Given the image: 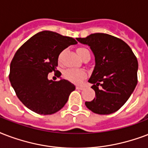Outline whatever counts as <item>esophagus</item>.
Listing matches in <instances>:
<instances>
[{"mask_svg": "<svg viewBox=\"0 0 148 148\" xmlns=\"http://www.w3.org/2000/svg\"><path fill=\"white\" fill-rule=\"evenodd\" d=\"M76 89H77V90H82V89H84V87L76 86Z\"/></svg>", "mask_w": 148, "mask_h": 148, "instance_id": "obj_1", "label": "esophagus"}]
</instances>
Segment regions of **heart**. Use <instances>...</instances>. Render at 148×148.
<instances>
[{
    "mask_svg": "<svg viewBox=\"0 0 148 148\" xmlns=\"http://www.w3.org/2000/svg\"><path fill=\"white\" fill-rule=\"evenodd\" d=\"M77 52L78 53L79 56L83 59L85 56H90L91 53L90 51L87 48L84 47H79L78 49H77ZM64 51L61 52L59 54L58 56V60L60 61L62 58V55H63ZM64 78L66 79L67 81L72 82V83H75V84H78L82 82L83 79H84L87 77V73L84 70H75V69H68L65 71L64 73Z\"/></svg>",
    "mask_w": 148,
    "mask_h": 148,
    "instance_id": "heart-1",
    "label": "heart"
}]
</instances>
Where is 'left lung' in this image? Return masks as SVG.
Instances as JSON below:
<instances>
[{
	"mask_svg": "<svg viewBox=\"0 0 148 148\" xmlns=\"http://www.w3.org/2000/svg\"><path fill=\"white\" fill-rule=\"evenodd\" d=\"M77 40L88 45L95 58L88 80L95 98L85 101V106L97 114L113 113L126 103L137 85V57L125 42L109 34L95 33Z\"/></svg>",
	"mask_w": 148,
	"mask_h": 148,
	"instance_id": "left-lung-1",
	"label": "left lung"
}]
</instances>
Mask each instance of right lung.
Segmentation results:
<instances>
[{
    "mask_svg": "<svg viewBox=\"0 0 148 148\" xmlns=\"http://www.w3.org/2000/svg\"><path fill=\"white\" fill-rule=\"evenodd\" d=\"M73 38L51 31H42L27 40L16 51L10 66L9 80L19 100L32 111L51 115L64 106L75 86L66 80L53 82L48 74L56 71L58 56L76 44Z\"/></svg>",
    "mask_w": 148,
    "mask_h": 148,
    "instance_id": "1",
    "label": "right lung"
}]
</instances>
